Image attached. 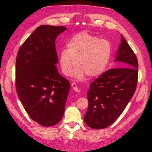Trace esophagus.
<instances>
[{
    "label": "esophagus",
    "mask_w": 152,
    "mask_h": 152,
    "mask_svg": "<svg viewBox=\"0 0 152 152\" xmlns=\"http://www.w3.org/2000/svg\"><path fill=\"white\" fill-rule=\"evenodd\" d=\"M72 86V89L75 91V92H80V90L79 88H78V86H77V85L76 83H72L71 84Z\"/></svg>",
    "instance_id": "obj_1"
}]
</instances>
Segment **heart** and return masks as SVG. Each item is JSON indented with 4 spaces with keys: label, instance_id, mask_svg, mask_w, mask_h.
<instances>
[{
    "label": "heart",
    "instance_id": "1",
    "mask_svg": "<svg viewBox=\"0 0 152 152\" xmlns=\"http://www.w3.org/2000/svg\"><path fill=\"white\" fill-rule=\"evenodd\" d=\"M68 48L60 52L59 62L63 74L69 76L76 64L73 76L83 80L86 74L97 77L106 70L112 55L109 40L101 39L87 32L77 33L67 43Z\"/></svg>",
    "mask_w": 152,
    "mask_h": 152
}]
</instances>
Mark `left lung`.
<instances>
[{
	"instance_id": "left-lung-1",
	"label": "left lung",
	"mask_w": 152,
	"mask_h": 152,
	"mask_svg": "<svg viewBox=\"0 0 152 152\" xmlns=\"http://www.w3.org/2000/svg\"><path fill=\"white\" fill-rule=\"evenodd\" d=\"M114 60L121 63V68L105 72L90 84L88 91V107L84 120L91 128L103 129L114 123L136 91L138 62L122 35Z\"/></svg>"
}]
</instances>
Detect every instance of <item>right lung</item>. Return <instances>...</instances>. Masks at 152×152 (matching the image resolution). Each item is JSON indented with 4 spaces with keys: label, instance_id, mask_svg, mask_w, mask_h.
I'll use <instances>...</instances> for the list:
<instances>
[{
    "label": "right lung",
    "instance_id": "1",
    "mask_svg": "<svg viewBox=\"0 0 152 152\" xmlns=\"http://www.w3.org/2000/svg\"><path fill=\"white\" fill-rule=\"evenodd\" d=\"M66 29L38 26L20 46L16 57V92L27 114L42 126L56 125L64 115L70 84L58 71L55 40Z\"/></svg>",
    "mask_w": 152,
    "mask_h": 152
}]
</instances>
